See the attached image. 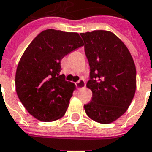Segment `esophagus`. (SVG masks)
<instances>
[{
	"label": "esophagus",
	"mask_w": 152,
	"mask_h": 152,
	"mask_svg": "<svg viewBox=\"0 0 152 152\" xmlns=\"http://www.w3.org/2000/svg\"><path fill=\"white\" fill-rule=\"evenodd\" d=\"M76 87L78 90H82L85 87V82L84 79H80L76 83Z\"/></svg>",
	"instance_id": "obj_1"
}]
</instances>
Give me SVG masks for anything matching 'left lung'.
<instances>
[{"instance_id": "obj_1", "label": "left lung", "mask_w": 152, "mask_h": 152, "mask_svg": "<svg viewBox=\"0 0 152 152\" xmlns=\"http://www.w3.org/2000/svg\"><path fill=\"white\" fill-rule=\"evenodd\" d=\"M91 67L86 86L91 102L84 106L88 117L108 124L119 118L130 106L136 91V68L124 43L113 33H81Z\"/></svg>"}]
</instances>
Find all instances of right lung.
<instances>
[{
    "label": "right lung",
    "mask_w": 152,
    "mask_h": 152,
    "mask_svg": "<svg viewBox=\"0 0 152 152\" xmlns=\"http://www.w3.org/2000/svg\"><path fill=\"white\" fill-rule=\"evenodd\" d=\"M83 45L78 33L46 29L24 50L16 71V91L36 119L52 122L66 113L76 86L60 73L61 60Z\"/></svg>",
    "instance_id": "add662e5"
}]
</instances>
